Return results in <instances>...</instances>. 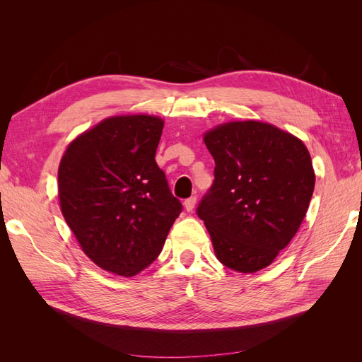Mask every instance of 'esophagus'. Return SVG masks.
<instances>
[{
  "instance_id": "1",
  "label": "esophagus",
  "mask_w": 362,
  "mask_h": 362,
  "mask_svg": "<svg viewBox=\"0 0 362 362\" xmlns=\"http://www.w3.org/2000/svg\"><path fill=\"white\" fill-rule=\"evenodd\" d=\"M194 205H196V198H194V196H193V198H189V199L184 201V208H185V210H187V211H193Z\"/></svg>"
}]
</instances>
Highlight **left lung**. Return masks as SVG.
<instances>
[{
  "mask_svg": "<svg viewBox=\"0 0 362 362\" xmlns=\"http://www.w3.org/2000/svg\"><path fill=\"white\" fill-rule=\"evenodd\" d=\"M214 182L198 206L217 259L255 273L276 259L299 231L315 173L303 141L259 120H231L208 129Z\"/></svg>",
  "mask_w": 362,
  "mask_h": 362,
  "instance_id": "left-lung-1",
  "label": "left lung"
}]
</instances>
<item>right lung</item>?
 I'll list each match as a JSON object with an SVG mask.
<instances>
[{"label": "right lung", "mask_w": 362, "mask_h": 362, "mask_svg": "<svg viewBox=\"0 0 362 362\" xmlns=\"http://www.w3.org/2000/svg\"><path fill=\"white\" fill-rule=\"evenodd\" d=\"M164 120L117 115L76 136L59 164L62 214L98 267L131 278L163 249L182 210L156 151Z\"/></svg>", "instance_id": "obj_1"}]
</instances>
